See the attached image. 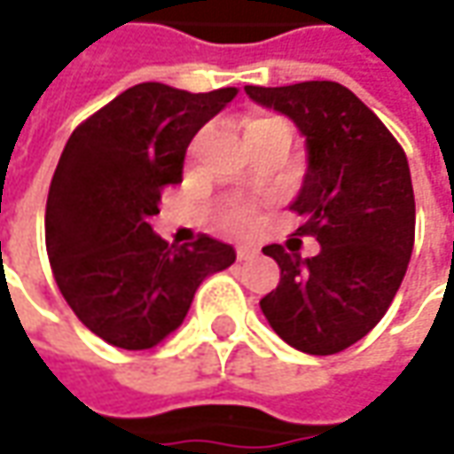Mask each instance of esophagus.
<instances>
[{"label": "esophagus", "mask_w": 454, "mask_h": 454, "mask_svg": "<svg viewBox=\"0 0 454 454\" xmlns=\"http://www.w3.org/2000/svg\"><path fill=\"white\" fill-rule=\"evenodd\" d=\"M256 254L258 251L254 246H239V248H236V258H239V261H251Z\"/></svg>", "instance_id": "34e87169"}]
</instances>
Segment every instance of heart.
<instances>
[{"label":"heart","instance_id":"heart-1","mask_svg":"<svg viewBox=\"0 0 454 454\" xmlns=\"http://www.w3.org/2000/svg\"><path fill=\"white\" fill-rule=\"evenodd\" d=\"M276 122H284V120L278 118H254L246 122V137L251 133H256L261 128H266V125H276ZM258 221V213L256 206L251 203V200H243V198H228L223 200L218 208H215V226L221 228V231H226V233H248V231H254Z\"/></svg>","mask_w":454,"mask_h":454}]
</instances>
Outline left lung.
Instances as JSON below:
<instances>
[{
	"label": "left lung",
	"mask_w": 454,
	"mask_h": 454,
	"mask_svg": "<svg viewBox=\"0 0 454 454\" xmlns=\"http://www.w3.org/2000/svg\"><path fill=\"white\" fill-rule=\"evenodd\" d=\"M246 95L294 120L306 137L309 168L291 211L304 218L296 236H314L321 246L311 258L278 243L263 248L281 281L261 299V311L299 352H344L387 314L412 256L407 155L382 120L339 82L246 85Z\"/></svg>",
	"instance_id": "obj_1"
}]
</instances>
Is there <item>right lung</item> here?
I'll return each instance as SVG.
<instances>
[{"instance_id":"right-lung-1","label":"right lung","mask_w":454,"mask_h":454,"mask_svg":"<svg viewBox=\"0 0 454 454\" xmlns=\"http://www.w3.org/2000/svg\"><path fill=\"white\" fill-rule=\"evenodd\" d=\"M236 92L143 82L80 122L62 150L44 213L47 256L74 317L113 347L160 344L183 324L200 281L236 261L206 233L168 246L148 223L160 193L183 180L193 135Z\"/></svg>"}]
</instances>
